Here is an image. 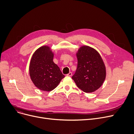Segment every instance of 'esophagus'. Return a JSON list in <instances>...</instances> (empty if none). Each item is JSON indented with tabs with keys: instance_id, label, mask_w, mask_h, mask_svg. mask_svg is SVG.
Here are the masks:
<instances>
[{
	"instance_id": "esophagus-1",
	"label": "esophagus",
	"mask_w": 134,
	"mask_h": 134,
	"mask_svg": "<svg viewBox=\"0 0 134 134\" xmlns=\"http://www.w3.org/2000/svg\"><path fill=\"white\" fill-rule=\"evenodd\" d=\"M67 76H71L72 75V72H69L68 74H67V75H66Z\"/></svg>"
}]
</instances>
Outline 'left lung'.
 <instances>
[{"instance_id":"8db88e82","label":"left lung","mask_w":134,"mask_h":134,"mask_svg":"<svg viewBox=\"0 0 134 134\" xmlns=\"http://www.w3.org/2000/svg\"><path fill=\"white\" fill-rule=\"evenodd\" d=\"M77 67L72 77L76 86L85 93L97 90L106 77V68L102 58L95 49L86 45L76 53Z\"/></svg>"}]
</instances>
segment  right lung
I'll list each match as a JSON object with an SVG mask.
<instances>
[{
  "instance_id": "right-lung-1",
  "label": "right lung",
  "mask_w": 134,
  "mask_h": 134,
  "mask_svg": "<svg viewBox=\"0 0 134 134\" xmlns=\"http://www.w3.org/2000/svg\"><path fill=\"white\" fill-rule=\"evenodd\" d=\"M54 54L50 47L42 46L33 54L29 66L32 81L39 90L50 92L65 77L58 66L53 62Z\"/></svg>"
}]
</instances>
